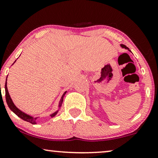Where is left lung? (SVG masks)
Masks as SVG:
<instances>
[{
    "mask_svg": "<svg viewBox=\"0 0 158 158\" xmlns=\"http://www.w3.org/2000/svg\"><path fill=\"white\" fill-rule=\"evenodd\" d=\"M122 47H124V48H125V49H127V47H126V46H125V45H122Z\"/></svg>",
    "mask_w": 158,
    "mask_h": 158,
    "instance_id": "left-lung-1",
    "label": "left lung"
}]
</instances>
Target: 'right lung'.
Listing matches in <instances>:
<instances>
[{
  "mask_svg": "<svg viewBox=\"0 0 158 158\" xmlns=\"http://www.w3.org/2000/svg\"><path fill=\"white\" fill-rule=\"evenodd\" d=\"M6 80H7V78H6ZM5 89H6V101L7 105L9 106V109H11V110L16 115H17L18 117H20V118L22 119H23V120L28 122V123H31V124H35V119H36V118H34V117H31V116L26 114L23 112V111H21L19 109H18L15 106V105L14 104V103L12 102V100L11 99V97H10V95L9 94V92H8L7 82H6V84H5ZM65 93H66V92H65V93L63 95V96L61 97V99H60V104H59L60 106L62 105V103H63V97H64ZM56 113L57 112H55L54 114H52L51 115L52 117L55 116Z\"/></svg>",
  "mask_w": 158,
  "mask_h": 158,
  "instance_id": "obj_1",
  "label": "right lung"
}]
</instances>
